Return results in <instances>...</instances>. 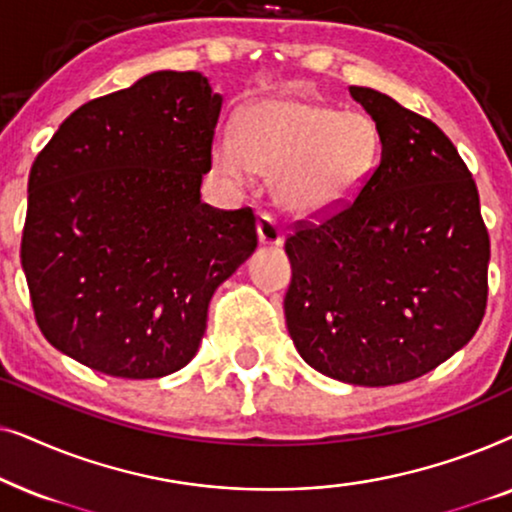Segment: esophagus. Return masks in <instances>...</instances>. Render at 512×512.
Wrapping results in <instances>:
<instances>
[{
  "mask_svg": "<svg viewBox=\"0 0 512 512\" xmlns=\"http://www.w3.org/2000/svg\"><path fill=\"white\" fill-rule=\"evenodd\" d=\"M256 230H258V242L265 244V247H279V244L284 242L282 228H279V223L272 219L270 214L258 216Z\"/></svg>",
  "mask_w": 512,
  "mask_h": 512,
  "instance_id": "esophagus-1",
  "label": "esophagus"
}]
</instances>
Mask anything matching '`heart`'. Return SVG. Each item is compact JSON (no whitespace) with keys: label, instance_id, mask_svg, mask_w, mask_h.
Wrapping results in <instances>:
<instances>
[{"label":"heart","instance_id":"b5f03b06","mask_svg":"<svg viewBox=\"0 0 512 512\" xmlns=\"http://www.w3.org/2000/svg\"><path fill=\"white\" fill-rule=\"evenodd\" d=\"M380 130L363 111L307 97H268L237 121V142L219 135L212 165L230 184L251 172L272 179V198L293 216H326L352 202L380 158Z\"/></svg>","mask_w":512,"mask_h":512}]
</instances>
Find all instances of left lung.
<instances>
[{"instance_id": "left-lung-1", "label": "left lung", "mask_w": 512, "mask_h": 512, "mask_svg": "<svg viewBox=\"0 0 512 512\" xmlns=\"http://www.w3.org/2000/svg\"><path fill=\"white\" fill-rule=\"evenodd\" d=\"M349 95L377 123L380 165L352 202L286 237L284 314L307 366L389 387L429 373L478 331L489 235L445 132L373 88Z\"/></svg>"}]
</instances>
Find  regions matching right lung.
I'll list each match as a JSON object with an SVG mask.
<instances>
[{
  "label": "right lung",
  "instance_id": "add662e5",
  "mask_svg": "<svg viewBox=\"0 0 512 512\" xmlns=\"http://www.w3.org/2000/svg\"><path fill=\"white\" fill-rule=\"evenodd\" d=\"M221 104L200 72L146 74L76 109L34 160L20 263L58 352L125 380L198 352L209 300L258 244L249 207L200 200Z\"/></svg>",
  "mask_w": 512,
  "mask_h": 512
}]
</instances>
